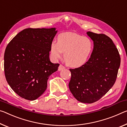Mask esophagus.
<instances>
[{"mask_svg":"<svg viewBox=\"0 0 127 127\" xmlns=\"http://www.w3.org/2000/svg\"><path fill=\"white\" fill-rule=\"evenodd\" d=\"M64 69H65V67L62 65V64H60L59 67H58V71H62V70H63Z\"/></svg>","mask_w":127,"mask_h":127,"instance_id":"esophagus-1","label":"esophagus"}]
</instances>
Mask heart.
<instances>
[{
  "label": "heart",
  "instance_id": "obj_1",
  "mask_svg": "<svg viewBox=\"0 0 127 127\" xmlns=\"http://www.w3.org/2000/svg\"><path fill=\"white\" fill-rule=\"evenodd\" d=\"M93 50V43L89 38L74 32H64L57 38V43L50 45V55L54 60L62 57L64 53V61L68 66L78 68L84 65Z\"/></svg>",
  "mask_w": 127,
  "mask_h": 127
}]
</instances>
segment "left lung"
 Here are the masks:
<instances>
[{
	"instance_id": "1",
	"label": "left lung",
	"mask_w": 127,
	"mask_h": 127,
	"mask_svg": "<svg viewBox=\"0 0 127 127\" xmlns=\"http://www.w3.org/2000/svg\"><path fill=\"white\" fill-rule=\"evenodd\" d=\"M93 41L91 56L81 67L69 69V90L79 102L92 103L100 99L113 86L120 65L118 50L104 34L88 32Z\"/></svg>"
}]
</instances>
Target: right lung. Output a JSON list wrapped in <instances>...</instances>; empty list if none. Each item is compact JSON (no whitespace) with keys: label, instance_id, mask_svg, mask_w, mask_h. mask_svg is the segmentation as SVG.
<instances>
[{"label":"right lung","instance_id":"add662e5","mask_svg":"<svg viewBox=\"0 0 127 127\" xmlns=\"http://www.w3.org/2000/svg\"><path fill=\"white\" fill-rule=\"evenodd\" d=\"M55 28H28L19 32L6 47L4 74L11 88L20 96L33 100L47 88V82L59 64L50 60V45Z\"/></svg>","mask_w":127,"mask_h":127}]
</instances>
